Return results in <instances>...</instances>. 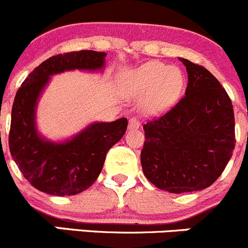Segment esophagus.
I'll return each instance as SVG.
<instances>
[{
    "label": "esophagus",
    "instance_id": "obj_1",
    "mask_svg": "<svg viewBox=\"0 0 248 248\" xmlns=\"http://www.w3.org/2000/svg\"><path fill=\"white\" fill-rule=\"evenodd\" d=\"M127 127H129L130 130H136V129H139V127H140V122H139V119H136V118H130L129 125H127Z\"/></svg>",
    "mask_w": 248,
    "mask_h": 248
}]
</instances>
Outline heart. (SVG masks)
I'll return each instance as SVG.
<instances>
[{
  "label": "heart",
  "mask_w": 248,
  "mask_h": 248,
  "mask_svg": "<svg viewBox=\"0 0 248 248\" xmlns=\"http://www.w3.org/2000/svg\"><path fill=\"white\" fill-rule=\"evenodd\" d=\"M185 85L182 71L159 61H148L124 73L122 92L129 99H142V109L149 114L170 108Z\"/></svg>",
  "instance_id": "heart-1"
}]
</instances>
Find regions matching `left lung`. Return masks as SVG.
Listing matches in <instances>:
<instances>
[{"label": "left lung", "mask_w": 248, "mask_h": 248, "mask_svg": "<svg viewBox=\"0 0 248 248\" xmlns=\"http://www.w3.org/2000/svg\"><path fill=\"white\" fill-rule=\"evenodd\" d=\"M186 66V95L168 113L143 125L141 165L159 189L181 194L210 187L224 171L235 147L232 100L202 66Z\"/></svg>", "instance_id": "1"}]
</instances>
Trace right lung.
<instances>
[{
    "label": "right lung",
    "mask_w": 248,
    "mask_h": 248,
    "mask_svg": "<svg viewBox=\"0 0 248 248\" xmlns=\"http://www.w3.org/2000/svg\"><path fill=\"white\" fill-rule=\"evenodd\" d=\"M104 51L80 50L51 56L19 88L12 107L9 151L24 177L41 192L56 197L88 189L99 177L107 152L126 131V118L94 122L78 134L53 141L38 131L37 106L50 78L66 71H102Z\"/></svg>",
    "instance_id": "1"
}]
</instances>
